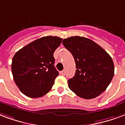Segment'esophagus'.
I'll list each match as a JSON object with an SVG mask.
<instances>
[{
    "label": "esophagus",
    "instance_id": "34e87169",
    "mask_svg": "<svg viewBox=\"0 0 125 125\" xmlns=\"http://www.w3.org/2000/svg\"><path fill=\"white\" fill-rule=\"evenodd\" d=\"M60 73H61V74H62V75H64V74H65V71H62L60 72Z\"/></svg>",
    "mask_w": 125,
    "mask_h": 125
}]
</instances>
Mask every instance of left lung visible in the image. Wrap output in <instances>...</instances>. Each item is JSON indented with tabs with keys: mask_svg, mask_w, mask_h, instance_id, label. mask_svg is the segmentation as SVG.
<instances>
[{
	"mask_svg": "<svg viewBox=\"0 0 125 125\" xmlns=\"http://www.w3.org/2000/svg\"><path fill=\"white\" fill-rule=\"evenodd\" d=\"M62 44L71 52L76 64L74 76L69 79V89L77 96L91 99L108 87L114 76L113 59L101 46L85 37L64 39Z\"/></svg>",
	"mask_w": 125,
	"mask_h": 125,
	"instance_id": "left-lung-1",
	"label": "left lung"
}]
</instances>
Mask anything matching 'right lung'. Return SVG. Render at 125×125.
I'll return each instance as SVG.
<instances>
[{
    "label": "right lung",
    "mask_w": 125,
    "mask_h": 125,
    "mask_svg": "<svg viewBox=\"0 0 125 125\" xmlns=\"http://www.w3.org/2000/svg\"><path fill=\"white\" fill-rule=\"evenodd\" d=\"M58 36H44L17 51L12 58V73L20 91L31 98L49 93L59 75L54 66V52L61 44Z\"/></svg>",
    "instance_id": "obj_1"
}]
</instances>
